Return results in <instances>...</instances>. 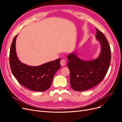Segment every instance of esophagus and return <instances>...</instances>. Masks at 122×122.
Here are the masks:
<instances>
[{"label": "esophagus", "mask_w": 122, "mask_h": 122, "mask_svg": "<svg viewBox=\"0 0 122 122\" xmlns=\"http://www.w3.org/2000/svg\"><path fill=\"white\" fill-rule=\"evenodd\" d=\"M60 64H61V66H65L66 64V61H65V60H63V59H62V60H61V61Z\"/></svg>", "instance_id": "obj_1"}]
</instances>
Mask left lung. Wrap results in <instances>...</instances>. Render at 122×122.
Instances as JSON below:
<instances>
[{"label":"left lung","mask_w":122,"mask_h":122,"mask_svg":"<svg viewBox=\"0 0 122 122\" xmlns=\"http://www.w3.org/2000/svg\"><path fill=\"white\" fill-rule=\"evenodd\" d=\"M96 39L101 45L99 56L93 60H83L74 51L68 56L70 84L74 90L82 92L94 87L104 78L109 67L111 50L104 34L96 28Z\"/></svg>","instance_id":"8db88e82"}]
</instances>
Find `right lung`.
Here are the masks:
<instances>
[{
    "instance_id": "add662e5",
    "label": "right lung",
    "mask_w": 122,
    "mask_h": 122,
    "mask_svg": "<svg viewBox=\"0 0 122 122\" xmlns=\"http://www.w3.org/2000/svg\"><path fill=\"white\" fill-rule=\"evenodd\" d=\"M15 36L10 51V64L11 71L20 84L29 90L44 92L50 88L54 75L61 68V59L46 62L38 66H30L21 62L16 51Z\"/></svg>"
}]
</instances>
